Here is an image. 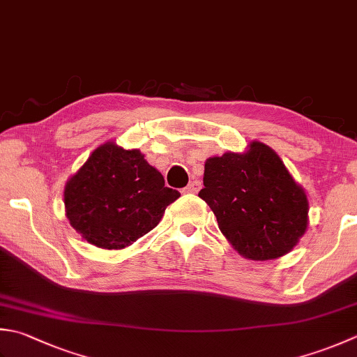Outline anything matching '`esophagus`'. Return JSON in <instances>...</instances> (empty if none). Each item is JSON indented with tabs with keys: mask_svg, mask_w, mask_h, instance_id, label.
<instances>
[{
	"mask_svg": "<svg viewBox=\"0 0 357 357\" xmlns=\"http://www.w3.org/2000/svg\"><path fill=\"white\" fill-rule=\"evenodd\" d=\"M201 188V183L198 179H193L188 183V185L184 188V193H198Z\"/></svg>",
	"mask_w": 357,
	"mask_h": 357,
	"instance_id": "34e87169",
	"label": "esophagus"
}]
</instances>
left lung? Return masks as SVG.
<instances>
[{"mask_svg": "<svg viewBox=\"0 0 357 357\" xmlns=\"http://www.w3.org/2000/svg\"><path fill=\"white\" fill-rule=\"evenodd\" d=\"M222 235L249 260H274L296 246L308 226V199L268 145L206 160L198 193Z\"/></svg>", "mask_w": 357, "mask_h": 357, "instance_id": "1", "label": "left lung"}]
</instances>
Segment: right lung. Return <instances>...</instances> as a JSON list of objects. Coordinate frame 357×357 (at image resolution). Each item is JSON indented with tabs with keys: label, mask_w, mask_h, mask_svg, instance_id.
<instances>
[{
	"label": "right lung",
	"mask_w": 357,
	"mask_h": 357,
	"mask_svg": "<svg viewBox=\"0 0 357 357\" xmlns=\"http://www.w3.org/2000/svg\"><path fill=\"white\" fill-rule=\"evenodd\" d=\"M179 197L141 151L108 142L68 181L65 207L71 226L88 243L123 249L155 229Z\"/></svg>",
	"instance_id": "right-lung-1"
}]
</instances>
